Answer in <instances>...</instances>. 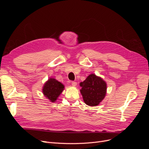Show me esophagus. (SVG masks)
Wrapping results in <instances>:
<instances>
[{"mask_svg":"<svg viewBox=\"0 0 149 149\" xmlns=\"http://www.w3.org/2000/svg\"><path fill=\"white\" fill-rule=\"evenodd\" d=\"M71 84L73 86H76V85H77V83L75 82V81H72L71 82Z\"/></svg>","mask_w":149,"mask_h":149,"instance_id":"34e87169","label":"esophagus"}]
</instances>
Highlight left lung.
Here are the masks:
<instances>
[{"instance_id":"1","label":"left lung","mask_w":149,"mask_h":149,"mask_svg":"<svg viewBox=\"0 0 149 149\" xmlns=\"http://www.w3.org/2000/svg\"><path fill=\"white\" fill-rule=\"evenodd\" d=\"M80 86L83 101L89 106H97L105 97L107 90L106 83L101 78L96 74L89 75Z\"/></svg>"}]
</instances>
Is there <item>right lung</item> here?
I'll return each mask as SVG.
<instances>
[{
  "label": "right lung",
  "mask_w": 149,
  "mask_h": 149,
  "mask_svg": "<svg viewBox=\"0 0 149 149\" xmlns=\"http://www.w3.org/2000/svg\"><path fill=\"white\" fill-rule=\"evenodd\" d=\"M64 85L55 78H49L45 83L42 92L44 96L51 102H55L64 90Z\"/></svg>",
  "instance_id": "right-lung-1"
}]
</instances>
